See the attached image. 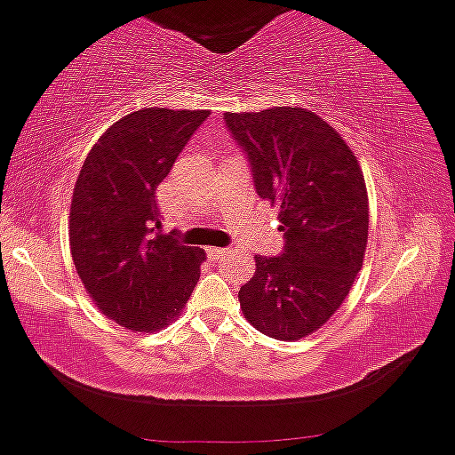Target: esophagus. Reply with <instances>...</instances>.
Here are the masks:
<instances>
[{"mask_svg": "<svg viewBox=\"0 0 455 455\" xmlns=\"http://www.w3.org/2000/svg\"><path fill=\"white\" fill-rule=\"evenodd\" d=\"M226 253H228V249H223V247H210L208 249V256L214 258V260H217V258H223Z\"/></svg>", "mask_w": 455, "mask_h": 455, "instance_id": "obj_1", "label": "esophagus"}]
</instances>
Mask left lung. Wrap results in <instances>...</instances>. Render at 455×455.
<instances>
[{"mask_svg":"<svg viewBox=\"0 0 455 455\" xmlns=\"http://www.w3.org/2000/svg\"><path fill=\"white\" fill-rule=\"evenodd\" d=\"M256 193L280 206L284 249L256 256L238 291L243 315L277 340H299L339 310L363 267L369 234L364 175L343 136L315 112H226Z\"/></svg>","mask_w":455,"mask_h":455,"instance_id":"1","label":"left lung"}]
</instances>
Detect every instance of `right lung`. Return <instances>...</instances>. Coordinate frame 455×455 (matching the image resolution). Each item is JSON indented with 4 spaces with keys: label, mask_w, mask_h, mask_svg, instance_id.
<instances>
[{
    "label": "right lung",
    "mask_w": 455,
    "mask_h": 455,
    "mask_svg": "<svg viewBox=\"0 0 455 455\" xmlns=\"http://www.w3.org/2000/svg\"><path fill=\"white\" fill-rule=\"evenodd\" d=\"M208 110L145 108L116 121L86 156L73 188V265L97 307L134 331L180 315L199 280L204 249L160 234L156 188Z\"/></svg>",
    "instance_id": "1"
}]
</instances>
